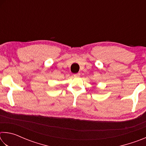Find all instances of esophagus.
<instances>
[{
	"instance_id": "obj_1",
	"label": "esophagus",
	"mask_w": 146,
	"mask_h": 146,
	"mask_svg": "<svg viewBox=\"0 0 146 146\" xmlns=\"http://www.w3.org/2000/svg\"><path fill=\"white\" fill-rule=\"evenodd\" d=\"M73 76H75V77H79V76H80V73H76V74H74L73 75Z\"/></svg>"
}]
</instances>
